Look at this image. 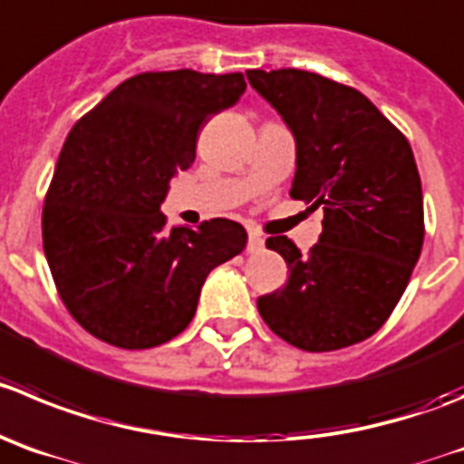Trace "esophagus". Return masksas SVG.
Returning a JSON list of instances; mask_svg holds the SVG:
<instances>
[{
	"label": "esophagus",
	"mask_w": 464,
	"mask_h": 464,
	"mask_svg": "<svg viewBox=\"0 0 464 464\" xmlns=\"http://www.w3.org/2000/svg\"><path fill=\"white\" fill-rule=\"evenodd\" d=\"M263 246H266V240H263V236H258L256 231H249V240H246V252L258 254V252H263Z\"/></svg>",
	"instance_id": "obj_1"
}]
</instances>
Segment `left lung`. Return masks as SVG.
Returning <instances> with one entry per match:
<instances>
[{"mask_svg": "<svg viewBox=\"0 0 464 464\" xmlns=\"http://www.w3.org/2000/svg\"><path fill=\"white\" fill-rule=\"evenodd\" d=\"M295 137L291 197L323 208V233L288 263L281 291L258 297L267 327L306 353L369 339L405 293L423 245V194L410 141L357 89L309 71H246Z\"/></svg>", "mask_w": 464, "mask_h": 464, "instance_id": "left-lung-1", "label": "left lung"}]
</instances>
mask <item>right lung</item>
Returning a JSON list of instances; mask_svg holds the SVG:
<instances>
[{"label":"right lung","instance_id":"1","mask_svg":"<svg viewBox=\"0 0 464 464\" xmlns=\"http://www.w3.org/2000/svg\"><path fill=\"white\" fill-rule=\"evenodd\" d=\"M245 89L242 72H141L72 125L43 206V249L63 304L95 339L167 343L197 314L210 270L245 249L237 222L169 231L160 212L197 158L201 125Z\"/></svg>","mask_w":464,"mask_h":464}]
</instances>
